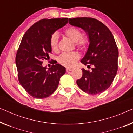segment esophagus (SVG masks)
<instances>
[{
	"label": "esophagus",
	"instance_id": "34e87169",
	"mask_svg": "<svg viewBox=\"0 0 133 133\" xmlns=\"http://www.w3.org/2000/svg\"><path fill=\"white\" fill-rule=\"evenodd\" d=\"M72 70H73L72 68H66V72H70V71H72Z\"/></svg>",
	"mask_w": 133,
	"mask_h": 133
}]
</instances>
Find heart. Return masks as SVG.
<instances>
[{
    "instance_id": "b5f03b06",
    "label": "heart",
    "mask_w": 133,
    "mask_h": 133,
    "mask_svg": "<svg viewBox=\"0 0 133 133\" xmlns=\"http://www.w3.org/2000/svg\"><path fill=\"white\" fill-rule=\"evenodd\" d=\"M64 34L67 37L74 42L75 45L82 50L87 49L90 45V39L88 36H82V32L76 27H70L65 30ZM58 35L54 33L50 39V45L55 52L58 50ZM80 58V55L76 51L63 53L58 58L59 63L66 67H72Z\"/></svg>"
}]
</instances>
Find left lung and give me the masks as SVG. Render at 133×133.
Masks as SVG:
<instances>
[{"label": "left lung", "instance_id": "left-lung-1", "mask_svg": "<svg viewBox=\"0 0 133 133\" xmlns=\"http://www.w3.org/2000/svg\"><path fill=\"white\" fill-rule=\"evenodd\" d=\"M69 23L85 30L90 39L81 62L93 68L91 71L82 69L83 76L77 84L86 93H101L110 87L118 71V49L113 34L103 23L91 17L69 18Z\"/></svg>", "mask_w": 133, "mask_h": 133}]
</instances>
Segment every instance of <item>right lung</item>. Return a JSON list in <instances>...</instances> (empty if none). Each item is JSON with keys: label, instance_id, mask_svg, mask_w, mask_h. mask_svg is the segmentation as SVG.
Instances as JSON below:
<instances>
[{"label": "right lung", "instance_id": "add662e5", "mask_svg": "<svg viewBox=\"0 0 133 133\" xmlns=\"http://www.w3.org/2000/svg\"><path fill=\"white\" fill-rule=\"evenodd\" d=\"M67 23L68 18L42 19L32 25L23 36L15 57L18 78L25 90L35 98L51 95L66 72L65 67L55 63V60L49 70L42 64L51 53V35Z\"/></svg>", "mask_w": 133, "mask_h": 133}]
</instances>
